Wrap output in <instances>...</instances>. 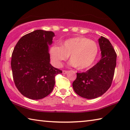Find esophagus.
<instances>
[{
	"label": "esophagus",
	"mask_w": 130,
	"mask_h": 130,
	"mask_svg": "<svg viewBox=\"0 0 130 130\" xmlns=\"http://www.w3.org/2000/svg\"><path fill=\"white\" fill-rule=\"evenodd\" d=\"M67 73H68L67 70H63V71H62V73H63V74H67Z\"/></svg>",
	"instance_id": "1"
}]
</instances>
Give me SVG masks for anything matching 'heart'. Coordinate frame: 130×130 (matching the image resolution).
I'll use <instances>...</instances> for the list:
<instances>
[{
	"mask_svg": "<svg viewBox=\"0 0 130 130\" xmlns=\"http://www.w3.org/2000/svg\"><path fill=\"white\" fill-rule=\"evenodd\" d=\"M98 47L95 41L85 37H76L65 41L61 46L51 49L52 58L57 66L69 56L72 65L79 70L91 67L98 55Z\"/></svg>",
	"mask_w": 130,
	"mask_h": 130,
	"instance_id": "1",
	"label": "heart"
}]
</instances>
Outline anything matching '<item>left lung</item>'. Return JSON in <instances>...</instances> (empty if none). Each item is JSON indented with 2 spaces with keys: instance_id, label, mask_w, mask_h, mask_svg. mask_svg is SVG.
Masks as SVG:
<instances>
[{
  "instance_id": "8db88e82",
  "label": "left lung",
  "mask_w": 130,
  "mask_h": 130,
  "mask_svg": "<svg viewBox=\"0 0 130 130\" xmlns=\"http://www.w3.org/2000/svg\"><path fill=\"white\" fill-rule=\"evenodd\" d=\"M98 42L101 60L86 72L77 73V78L73 82L75 93L89 100L102 95L110 88L117 64V54L110 41L101 36Z\"/></svg>"
}]
</instances>
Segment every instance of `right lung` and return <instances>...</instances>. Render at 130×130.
<instances>
[{
    "label": "right lung",
    "instance_id": "right-lung-1",
    "mask_svg": "<svg viewBox=\"0 0 130 130\" xmlns=\"http://www.w3.org/2000/svg\"><path fill=\"white\" fill-rule=\"evenodd\" d=\"M55 34L36 30L23 36L17 42L11 58L15 86L20 93L31 100H40L52 91L55 76L61 70L50 63L49 45Z\"/></svg>",
    "mask_w": 130,
    "mask_h": 130
}]
</instances>
